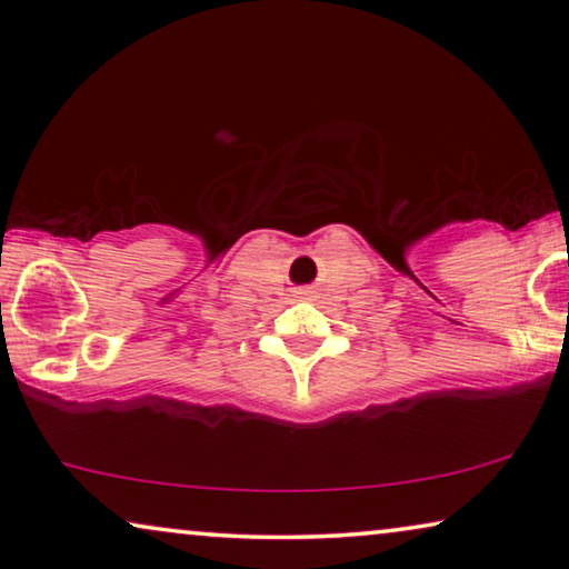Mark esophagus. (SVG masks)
Returning <instances> with one entry per match:
<instances>
[{"label": "esophagus", "instance_id": "obj_1", "mask_svg": "<svg viewBox=\"0 0 569 569\" xmlns=\"http://www.w3.org/2000/svg\"><path fill=\"white\" fill-rule=\"evenodd\" d=\"M295 295H298V298H316V287H298V290H295Z\"/></svg>", "mask_w": 569, "mask_h": 569}]
</instances>
